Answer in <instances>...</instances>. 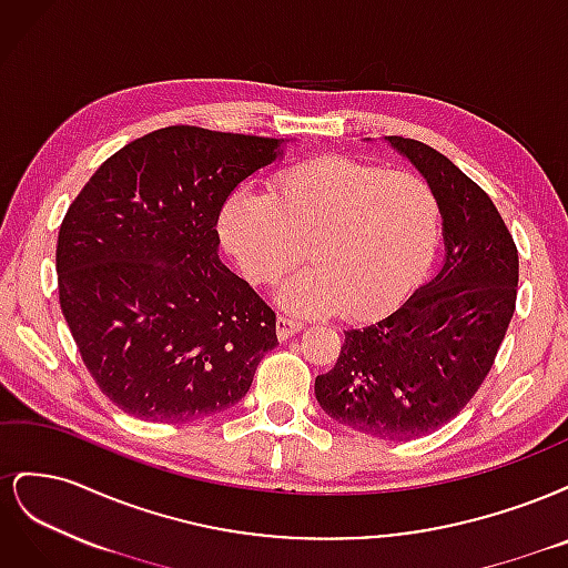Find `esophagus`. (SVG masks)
Segmentation results:
<instances>
[{
	"label": "esophagus",
	"mask_w": 568,
	"mask_h": 568,
	"mask_svg": "<svg viewBox=\"0 0 568 568\" xmlns=\"http://www.w3.org/2000/svg\"><path fill=\"white\" fill-rule=\"evenodd\" d=\"M303 329V322L294 320L291 315H277V336L280 341H286Z\"/></svg>",
	"instance_id": "34e87169"
}]
</instances>
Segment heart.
I'll return each mask as SVG.
<instances>
[{
  "label": "heart",
  "instance_id": "heart-1",
  "mask_svg": "<svg viewBox=\"0 0 568 568\" xmlns=\"http://www.w3.org/2000/svg\"><path fill=\"white\" fill-rule=\"evenodd\" d=\"M220 234L255 284H274L307 253L315 267L286 282L296 313L367 320L393 311L419 282L438 242V199L415 173L317 156L274 178L272 199L239 189Z\"/></svg>",
  "mask_w": 568,
  "mask_h": 568
}]
</instances>
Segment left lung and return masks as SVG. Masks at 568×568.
<instances>
[{"label": "left lung", "instance_id": "obj_1", "mask_svg": "<svg viewBox=\"0 0 568 568\" xmlns=\"http://www.w3.org/2000/svg\"><path fill=\"white\" fill-rule=\"evenodd\" d=\"M386 140L434 189L445 261L398 311L343 332L315 395L343 426L412 440L455 419L484 384L517 305L519 253L490 196L450 159L417 140Z\"/></svg>", "mask_w": 568, "mask_h": 568}]
</instances>
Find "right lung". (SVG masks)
<instances>
[{"mask_svg":"<svg viewBox=\"0 0 568 568\" xmlns=\"http://www.w3.org/2000/svg\"><path fill=\"white\" fill-rule=\"evenodd\" d=\"M284 140L173 125L99 165L57 244L59 301L84 367L120 409L184 424L244 398L277 317L220 263L217 217Z\"/></svg>","mask_w":568,"mask_h":568,"instance_id":"right-lung-1","label":"right lung"}]
</instances>
